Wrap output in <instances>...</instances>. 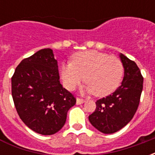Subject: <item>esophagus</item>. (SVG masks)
Masks as SVG:
<instances>
[{
    "label": "esophagus",
    "instance_id": "esophagus-1",
    "mask_svg": "<svg viewBox=\"0 0 155 155\" xmlns=\"http://www.w3.org/2000/svg\"><path fill=\"white\" fill-rule=\"evenodd\" d=\"M84 102V100H83V99H81V98H77V99H76V104H83Z\"/></svg>",
    "mask_w": 155,
    "mask_h": 155
}]
</instances>
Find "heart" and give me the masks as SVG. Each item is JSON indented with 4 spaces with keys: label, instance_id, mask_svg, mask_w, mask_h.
<instances>
[{
    "label": "heart",
    "instance_id": "1",
    "mask_svg": "<svg viewBox=\"0 0 155 155\" xmlns=\"http://www.w3.org/2000/svg\"><path fill=\"white\" fill-rule=\"evenodd\" d=\"M61 76L64 87L74 91L84 80L87 83L82 91L104 96L115 91L124 73L119 58L97 51H85L74 54L72 62L61 65Z\"/></svg>",
    "mask_w": 155,
    "mask_h": 155
}]
</instances>
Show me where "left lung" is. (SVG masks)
<instances>
[{
	"label": "left lung",
	"mask_w": 155,
	"mask_h": 155,
	"mask_svg": "<svg viewBox=\"0 0 155 155\" xmlns=\"http://www.w3.org/2000/svg\"><path fill=\"white\" fill-rule=\"evenodd\" d=\"M124 74L120 87L110 95L98 100L94 112L89 116L93 126L101 133L113 134L133 119L143 90V78L134 61L120 54Z\"/></svg>",
	"instance_id": "8db88e82"
}]
</instances>
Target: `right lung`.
Returning a JSON list of instances; mask_svg holds the SVG:
<instances>
[{
    "instance_id": "1",
    "label": "right lung",
    "mask_w": 155,
    "mask_h": 155,
    "mask_svg": "<svg viewBox=\"0 0 155 155\" xmlns=\"http://www.w3.org/2000/svg\"><path fill=\"white\" fill-rule=\"evenodd\" d=\"M12 94L22 121L43 135L61 130L68 110L76 102L60 82L57 61L50 48L37 51L18 64L12 78Z\"/></svg>"
}]
</instances>
